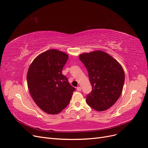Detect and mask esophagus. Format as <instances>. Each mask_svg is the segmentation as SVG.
<instances>
[{"mask_svg": "<svg viewBox=\"0 0 148 148\" xmlns=\"http://www.w3.org/2000/svg\"><path fill=\"white\" fill-rule=\"evenodd\" d=\"M77 90L78 91H80L82 90V88L80 86H78L77 88Z\"/></svg>", "mask_w": 148, "mask_h": 148, "instance_id": "esophagus-1", "label": "esophagus"}]
</instances>
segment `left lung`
<instances>
[{
  "label": "left lung",
  "mask_w": 148,
  "mask_h": 148,
  "mask_svg": "<svg viewBox=\"0 0 148 148\" xmlns=\"http://www.w3.org/2000/svg\"><path fill=\"white\" fill-rule=\"evenodd\" d=\"M79 59L86 68L92 87L86 103L97 111L111 108L121 94L125 72L120 64L110 54L97 50L83 53Z\"/></svg>",
  "instance_id": "8db88e82"
}]
</instances>
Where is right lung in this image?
I'll return each mask as SVG.
<instances>
[{
    "label": "right lung",
    "mask_w": 148,
    "mask_h": 148,
    "mask_svg": "<svg viewBox=\"0 0 148 148\" xmlns=\"http://www.w3.org/2000/svg\"><path fill=\"white\" fill-rule=\"evenodd\" d=\"M68 59L65 53L49 49L37 56L28 68L29 93L36 104L47 114H57L63 110L75 90L62 74Z\"/></svg>",
    "instance_id": "add662e5"
}]
</instances>
